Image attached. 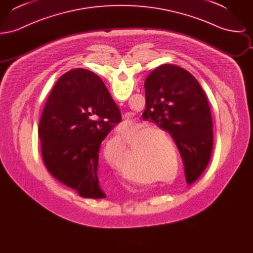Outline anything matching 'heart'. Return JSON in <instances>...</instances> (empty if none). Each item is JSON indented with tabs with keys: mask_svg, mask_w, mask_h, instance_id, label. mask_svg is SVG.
<instances>
[{
	"mask_svg": "<svg viewBox=\"0 0 253 253\" xmlns=\"http://www.w3.org/2000/svg\"><path fill=\"white\" fill-rule=\"evenodd\" d=\"M124 126L128 128L129 123H124ZM153 131L158 132L164 136H159L160 134L157 135L156 132H150V130H146L135 136L132 134H125L124 137H116L115 139L110 141L104 148L103 155L105 160L112 168L121 171V174L124 177L131 180L141 181L142 176L129 163L121 164L117 160V158L112 155V150L115 147L118 148L121 156L126 154L127 142L129 145L132 144V149H135V147L137 146L138 149L141 151V156L145 157V169H147V172L151 175V180L163 182L170 180L169 177H170L173 172V162L171 161L170 147L168 142L169 141V137L167 132L158 128L153 129ZM165 137H167L166 139L165 138ZM129 157L131 160H133L136 157V155L134 152L130 151ZM152 177H153V179L151 178Z\"/></svg>",
	"mask_w": 253,
	"mask_h": 253,
	"instance_id": "b5f03b06",
	"label": "heart"
}]
</instances>
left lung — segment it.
I'll return each mask as SVG.
<instances>
[{
  "label": "left lung",
  "instance_id": "8db88e82",
  "mask_svg": "<svg viewBox=\"0 0 253 253\" xmlns=\"http://www.w3.org/2000/svg\"><path fill=\"white\" fill-rule=\"evenodd\" d=\"M143 121L169 132L177 146L189 185L204 172L213 146V125L204 91L191 73L163 64L145 81Z\"/></svg>",
  "mask_w": 253,
  "mask_h": 253
}]
</instances>
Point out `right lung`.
Segmentation results:
<instances>
[{
  "mask_svg": "<svg viewBox=\"0 0 253 253\" xmlns=\"http://www.w3.org/2000/svg\"><path fill=\"white\" fill-rule=\"evenodd\" d=\"M121 120L120 109L95 73L79 68L62 75L39 124L50 174L83 198H104L97 177L99 147Z\"/></svg>",
  "mask_w": 253,
  "mask_h": 253,
  "instance_id": "right-lung-1",
  "label": "right lung"
}]
</instances>
